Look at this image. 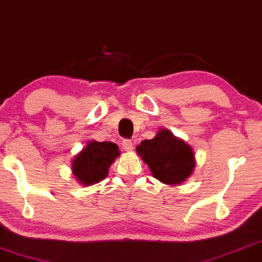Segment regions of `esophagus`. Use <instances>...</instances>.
<instances>
[{"label":"esophagus","instance_id":"1","mask_svg":"<svg viewBox=\"0 0 262 262\" xmlns=\"http://www.w3.org/2000/svg\"><path fill=\"white\" fill-rule=\"evenodd\" d=\"M121 145H123V148L126 150V151H132V149H134V143H132L130 139H124Z\"/></svg>","mask_w":262,"mask_h":262}]
</instances>
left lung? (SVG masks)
<instances>
[{"mask_svg": "<svg viewBox=\"0 0 262 262\" xmlns=\"http://www.w3.org/2000/svg\"><path fill=\"white\" fill-rule=\"evenodd\" d=\"M136 150L154 178L167 185L177 186L186 181L195 167L191 146L167 128H161L152 139L141 142Z\"/></svg>", "mask_w": 262, "mask_h": 262, "instance_id": "1", "label": "left lung"}]
</instances>
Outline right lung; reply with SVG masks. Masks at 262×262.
<instances>
[{"instance_id":"add662e5","label":"right lung","mask_w":262,"mask_h":262,"mask_svg":"<svg viewBox=\"0 0 262 262\" xmlns=\"http://www.w3.org/2000/svg\"><path fill=\"white\" fill-rule=\"evenodd\" d=\"M119 155V149L114 143L91 141L75 156L71 169L82 185L98 184L107 177L110 166Z\"/></svg>"}]
</instances>
